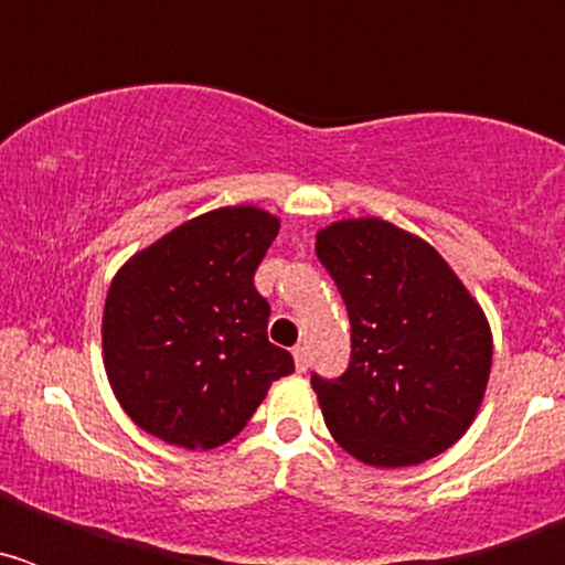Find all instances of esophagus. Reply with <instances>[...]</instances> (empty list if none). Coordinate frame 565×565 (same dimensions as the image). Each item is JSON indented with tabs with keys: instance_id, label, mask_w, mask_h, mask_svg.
<instances>
[{
	"instance_id": "obj_1",
	"label": "esophagus",
	"mask_w": 565,
	"mask_h": 565,
	"mask_svg": "<svg viewBox=\"0 0 565 565\" xmlns=\"http://www.w3.org/2000/svg\"><path fill=\"white\" fill-rule=\"evenodd\" d=\"M294 364H297L299 373L308 371V351L302 348V344H297V348H294Z\"/></svg>"
}]
</instances>
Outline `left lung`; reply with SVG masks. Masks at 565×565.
Here are the masks:
<instances>
[{
    "label": "left lung",
    "mask_w": 565,
    "mask_h": 565,
    "mask_svg": "<svg viewBox=\"0 0 565 565\" xmlns=\"http://www.w3.org/2000/svg\"><path fill=\"white\" fill-rule=\"evenodd\" d=\"M317 257L351 317V364L313 376L328 430L367 467H416L476 422L492 367V331L450 263L382 217L317 232Z\"/></svg>",
    "instance_id": "8db88e82"
}]
</instances>
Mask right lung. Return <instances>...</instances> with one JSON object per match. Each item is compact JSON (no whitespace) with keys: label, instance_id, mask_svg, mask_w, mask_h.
Wrapping results in <instances>:
<instances>
[{"label":"right lung","instance_id":"1","mask_svg":"<svg viewBox=\"0 0 565 565\" xmlns=\"http://www.w3.org/2000/svg\"><path fill=\"white\" fill-rule=\"evenodd\" d=\"M277 214L223 206L135 252L109 282L102 319L109 387L141 430L183 450L232 441L268 387L294 371L268 342L254 271Z\"/></svg>","mask_w":565,"mask_h":565}]
</instances>
